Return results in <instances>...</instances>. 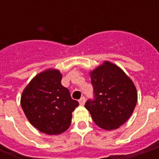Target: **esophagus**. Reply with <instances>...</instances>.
I'll return each mask as SVG.
<instances>
[{"instance_id": "esophagus-1", "label": "esophagus", "mask_w": 159, "mask_h": 159, "mask_svg": "<svg viewBox=\"0 0 159 159\" xmlns=\"http://www.w3.org/2000/svg\"><path fill=\"white\" fill-rule=\"evenodd\" d=\"M85 101H86V98H85L84 97H81V98L79 99L80 105H81V106H83V105H84V103H85Z\"/></svg>"}]
</instances>
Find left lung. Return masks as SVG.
<instances>
[{"instance_id": "left-lung-1", "label": "left lung", "mask_w": 159, "mask_h": 159, "mask_svg": "<svg viewBox=\"0 0 159 159\" xmlns=\"http://www.w3.org/2000/svg\"><path fill=\"white\" fill-rule=\"evenodd\" d=\"M93 99L85 107L96 125L101 128L116 129L128 120L137 103L134 85L122 70L105 62L91 72Z\"/></svg>"}]
</instances>
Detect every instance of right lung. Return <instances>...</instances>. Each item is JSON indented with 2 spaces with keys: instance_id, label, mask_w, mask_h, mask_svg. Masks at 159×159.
I'll list each match as a JSON object with an SVG mask.
<instances>
[{
  "instance_id": "add662e5",
  "label": "right lung",
  "mask_w": 159,
  "mask_h": 159,
  "mask_svg": "<svg viewBox=\"0 0 159 159\" xmlns=\"http://www.w3.org/2000/svg\"><path fill=\"white\" fill-rule=\"evenodd\" d=\"M61 80L57 70L41 72L30 82L21 97V106L28 120L48 134L67 130L72 122V112L79 105L72 99Z\"/></svg>"
}]
</instances>
